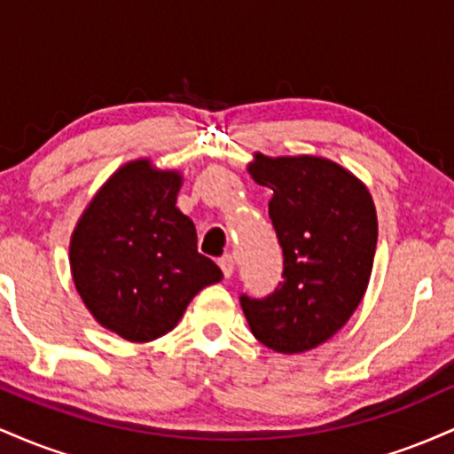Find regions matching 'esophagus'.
Wrapping results in <instances>:
<instances>
[{
	"mask_svg": "<svg viewBox=\"0 0 454 454\" xmlns=\"http://www.w3.org/2000/svg\"><path fill=\"white\" fill-rule=\"evenodd\" d=\"M217 264H220L223 278H231L232 270H234V258L231 256V254H223V256L217 260Z\"/></svg>",
	"mask_w": 454,
	"mask_h": 454,
	"instance_id": "esophagus-1",
	"label": "esophagus"
}]
</instances>
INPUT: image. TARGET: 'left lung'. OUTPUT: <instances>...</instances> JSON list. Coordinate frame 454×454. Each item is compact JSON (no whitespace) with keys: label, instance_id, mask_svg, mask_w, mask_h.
Returning a JSON list of instances; mask_svg holds the SVG:
<instances>
[{"label":"left lung","instance_id":"left-lung-1","mask_svg":"<svg viewBox=\"0 0 454 454\" xmlns=\"http://www.w3.org/2000/svg\"><path fill=\"white\" fill-rule=\"evenodd\" d=\"M249 173L273 190L269 217L284 254V281L262 299L243 293V314L270 350H311L350 320L367 290L376 207L356 176L325 158L258 153Z\"/></svg>","mask_w":454,"mask_h":454}]
</instances>
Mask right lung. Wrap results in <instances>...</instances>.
Returning a JSON list of instances; mask_svg holds the SVG:
<instances>
[{"label": "right lung", "instance_id": "obj_1", "mask_svg": "<svg viewBox=\"0 0 454 454\" xmlns=\"http://www.w3.org/2000/svg\"><path fill=\"white\" fill-rule=\"evenodd\" d=\"M181 176L129 161L98 192L70 245L72 278L87 309L128 341L173 331L187 303L222 269L198 254L196 228L175 207Z\"/></svg>", "mask_w": 454, "mask_h": 454}]
</instances>
